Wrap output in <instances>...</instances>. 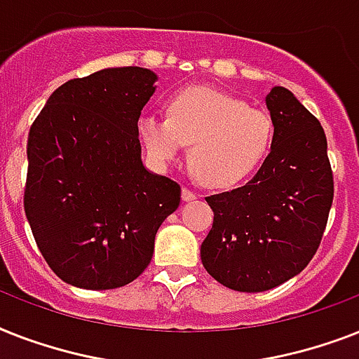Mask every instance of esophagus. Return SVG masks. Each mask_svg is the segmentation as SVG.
<instances>
[{
    "label": "esophagus",
    "mask_w": 359,
    "mask_h": 359,
    "mask_svg": "<svg viewBox=\"0 0 359 359\" xmlns=\"http://www.w3.org/2000/svg\"><path fill=\"white\" fill-rule=\"evenodd\" d=\"M182 198H183V202H193V200H196V193H193L191 189L183 187Z\"/></svg>",
    "instance_id": "1"
}]
</instances>
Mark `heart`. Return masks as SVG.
<instances>
[{
  "instance_id": "1",
  "label": "heart",
  "mask_w": 359,
  "mask_h": 359,
  "mask_svg": "<svg viewBox=\"0 0 359 359\" xmlns=\"http://www.w3.org/2000/svg\"><path fill=\"white\" fill-rule=\"evenodd\" d=\"M140 139L156 161L176 159L189 146V165L203 185L231 187L256 170L274 144V118L231 94L191 87L174 94L166 120L142 116Z\"/></svg>"
}]
</instances>
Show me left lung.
<instances>
[{
	"mask_svg": "<svg viewBox=\"0 0 359 359\" xmlns=\"http://www.w3.org/2000/svg\"><path fill=\"white\" fill-rule=\"evenodd\" d=\"M274 144L250 182L205 198L213 228L200 256L226 287L261 293L306 269L319 248L334 200V177L323 126L291 90L265 98Z\"/></svg>",
	"mask_w": 359,
	"mask_h": 359,
	"instance_id": "obj_1",
	"label": "left lung"
}]
</instances>
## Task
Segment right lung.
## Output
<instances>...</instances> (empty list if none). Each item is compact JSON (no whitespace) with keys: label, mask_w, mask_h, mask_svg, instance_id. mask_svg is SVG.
I'll list each match as a JSON object with an SVG mask.
<instances>
[{"label":"right lung","mask_w":359,"mask_h":359,"mask_svg":"<svg viewBox=\"0 0 359 359\" xmlns=\"http://www.w3.org/2000/svg\"><path fill=\"white\" fill-rule=\"evenodd\" d=\"M157 74L105 68L57 88L27 139L25 217L40 254L74 287L116 289L139 278L182 187L146 170L140 111Z\"/></svg>","instance_id":"add662e5"}]
</instances>
